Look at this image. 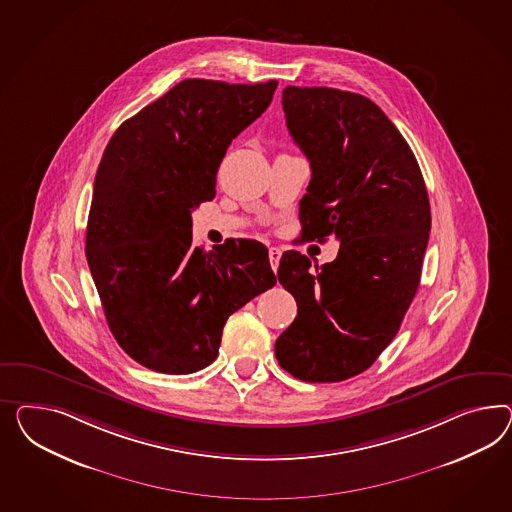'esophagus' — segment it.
<instances>
[{"mask_svg": "<svg viewBox=\"0 0 512 512\" xmlns=\"http://www.w3.org/2000/svg\"><path fill=\"white\" fill-rule=\"evenodd\" d=\"M268 259H270V264H272V268H274V272H276L277 266H279V259H281V249H268Z\"/></svg>", "mask_w": 512, "mask_h": 512, "instance_id": "34e87169", "label": "esophagus"}]
</instances>
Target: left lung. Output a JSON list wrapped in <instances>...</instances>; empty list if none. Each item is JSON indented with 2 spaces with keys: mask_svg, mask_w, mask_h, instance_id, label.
Returning a JSON list of instances; mask_svg holds the SVG:
<instances>
[{
  "mask_svg": "<svg viewBox=\"0 0 512 512\" xmlns=\"http://www.w3.org/2000/svg\"><path fill=\"white\" fill-rule=\"evenodd\" d=\"M294 143L311 164L304 240L335 236L333 263L285 251L277 277L298 304L276 358L305 382H341L373 365L414 300L430 205L414 152L373 100L332 87L283 89Z\"/></svg>",
  "mask_w": 512,
  "mask_h": 512,
  "instance_id": "obj_1",
  "label": "left lung"
}]
</instances>
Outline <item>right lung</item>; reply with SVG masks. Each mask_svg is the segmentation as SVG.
<instances>
[{
  "label": "right lung",
  "instance_id": "right-lung-1",
  "mask_svg": "<svg viewBox=\"0 0 512 512\" xmlns=\"http://www.w3.org/2000/svg\"><path fill=\"white\" fill-rule=\"evenodd\" d=\"M276 87L182 80L119 126L100 160L87 263L115 341L156 373L205 369L227 318L276 285L261 242H192V210L214 199L227 147Z\"/></svg>",
  "mask_w": 512,
  "mask_h": 512
}]
</instances>
